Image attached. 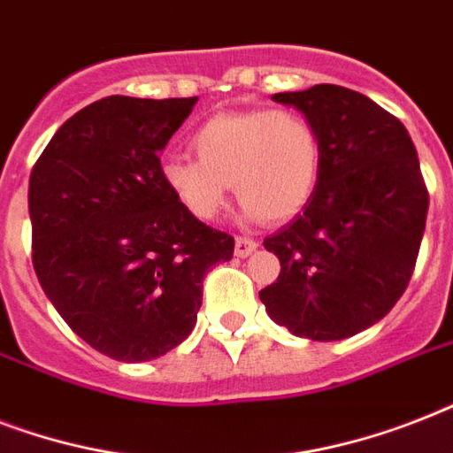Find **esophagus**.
Returning a JSON list of instances; mask_svg holds the SVG:
<instances>
[{"instance_id":"1","label":"esophagus","mask_w":453,"mask_h":453,"mask_svg":"<svg viewBox=\"0 0 453 453\" xmlns=\"http://www.w3.org/2000/svg\"><path fill=\"white\" fill-rule=\"evenodd\" d=\"M256 247H258V242L251 240V237H237V240H234V256L247 258L249 254H254Z\"/></svg>"}]
</instances>
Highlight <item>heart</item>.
I'll return each mask as SVG.
<instances>
[{"label": "heart", "mask_w": 453, "mask_h": 453, "mask_svg": "<svg viewBox=\"0 0 453 453\" xmlns=\"http://www.w3.org/2000/svg\"><path fill=\"white\" fill-rule=\"evenodd\" d=\"M197 159L166 157L162 180L178 204L213 220L230 185L247 216L282 223L305 209L322 176V136L298 110H247L209 117L190 141Z\"/></svg>", "instance_id": "obj_1"}]
</instances>
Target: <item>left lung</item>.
I'll return each mask as SVG.
<instances>
[{"label": "left lung", "mask_w": 453, "mask_h": 453, "mask_svg": "<svg viewBox=\"0 0 453 453\" xmlns=\"http://www.w3.org/2000/svg\"><path fill=\"white\" fill-rule=\"evenodd\" d=\"M322 136V176L303 213L263 240L280 258L261 289L268 315L310 341L369 329L407 289L421 249L428 188L404 124L336 84L273 96Z\"/></svg>", "instance_id": "obj_1"}]
</instances>
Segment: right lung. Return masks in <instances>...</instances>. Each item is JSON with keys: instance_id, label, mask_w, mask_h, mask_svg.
I'll use <instances>...</instances> for the list:
<instances>
[{"instance_id": "obj_1", "label": "right lung", "mask_w": 453, "mask_h": 453, "mask_svg": "<svg viewBox=\"0 0 453 453\" xmlns=\"http://www.w3.org/2000/svg\"><path fill=\"white\" fill-rule=\"evenodd\" d=\"M197 98L108 96L67 119L32 166V265L46 298L91 348L148 362L183 343L202 282L234 240L188 213L159 152Z\"/></svg>"}]
</instances>
